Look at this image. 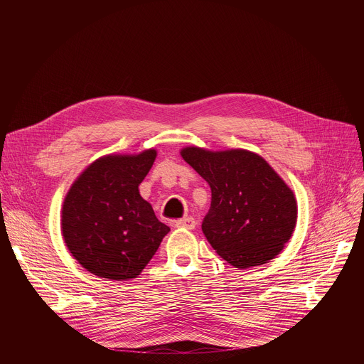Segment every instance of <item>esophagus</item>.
I'll list each match as a JSON object with an SVG mask.
<instances>
[{"instance_id": "1", "label": "esophagus", "mask_w": 364, "mask_h": 364, "mask_svg": "<svg viewBox=\"0 0 364 364\" xmlns=\"http://www.w3.org/2000/svg\"><path fill=\"white\" fill-rule=\"evenodd\" d=\"M196 225H197V222L193 218H184V219H180L176 222L177 228H183V229H188V230H193L196 228Z\"/></svg>"}]
</instances>
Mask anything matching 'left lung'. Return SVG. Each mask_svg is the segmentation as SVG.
Wrapping results in <instances>:
<instances>
[{
    "instance_id": "obj_1",
    "label": "left lung",
    "mask_w": 364,
    "mask_h": 364,
    "mask_svg": "<svg viewBox=\"0 0 364 364\" xmlns=\"http://www.w3.org/2000/svg\"><path fill=\"white\" fill-rule=\"evenodd\" d=\"M212 188L210 210L201 230L228 264L246 269L274 259L296 225V200L275 170L246 149H181Z\"/></svg>"
}]
</instances>
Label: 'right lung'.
<instances>
[{
    "label": "right lung",
    "instance_id": "add662e5",
    "mask_svg": "<svg viewBox=\"0 0 364 364\" xmlns=\"http://www.w3.org/2000/svg\"><path fill=\"white\" fill-rule=\"evenodd\" d=\"M157 151L105 155L72 184L62 207V235L76 261L111 281L136 278L170 228L161 223L138 186Z\"/></svg>",
    "mask_w": 364,
    "mask_h": 364
}]
</instances>
